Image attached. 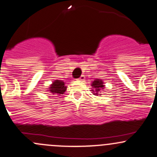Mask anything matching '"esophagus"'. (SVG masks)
I'll use <instances>...</instances> for the list:
<instances>
[{
	"label": "esophagus",
	"mask_w": 157,
	"mask_h": 157,
	"mask_svg": "<svg viewBox=\"0 0 157 157\" xmlns=\"http://www.w3.org/2000/svg\"><path fill=\"white\" fill-rule=\"evenodd\" d=\"M85 75H82V76H81L80 78H78V80H79V81H84V80H85Z\"/></svg>",
	"instance_id": "esophagus-1"
}]
</instances>
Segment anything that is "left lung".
Wrapping results in <instances>:
<instances>
[{
    "mask_svg": "<svg viewBox=\"0 0 157 157\" xmlns=\"http://www.w3.org/2000/svg\"><path fill=\"white\" fill-rule=\"evenodd\" d=\"M92 86V90L91 91H93V94L95 95H101L99 94V92H101V90L103 89L104 88V85H103V82L101 79H95L93 82L91 83Z\"/></svg>",
    "mask_w": 157,
    "mask_h": 157,
    "instance_id": "obj_1",
    "label": "left lung"
}]
</instances>
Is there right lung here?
Returning <instances> with one entry per match:
<instances>
[{
    "label": "right lung",
    "instance_id": "add662e5",
    "mask_svg": "<svg viewBox=\"0 0 157 157\" xmlns=\"http://www.w3.org/2000/svg\"><path fill=\"white\" fill-rule=\"evenodd\" d=\"M67 87L65 85V82L62 80H55L51 85L48 91L53 94H63L67 90Z\"/></svg>",
    "mask_w": 157,
    "mask_h": 157
}]
</instances>
